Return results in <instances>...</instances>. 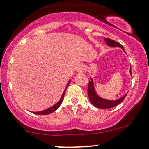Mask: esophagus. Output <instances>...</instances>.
<instances>
[{
  "label": "esophagus",
  "instance_id": "1",
  "mask_svg": "<svg viewBox=\"0 0 149 149\" xmlns=\"http://www.w3.org/2000/svg\"><path fill=\"white\" fill-rule=\"evenodd\" d=\"M84 66H78V68H77V73H83V72H84Z\"/></svg>",
  "mask_w": 149,
  "mask_h": 149
}]
</instances>
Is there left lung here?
Masks as SVG:
<instances>
[{"instance_id": "1", "label": "left lung", "mask_w": 149, "mask_h": 149, "mask_svg": "<svg viewBox=\"0 0 149 149\" xmlns=\"http://www.w3.org/2000/svg\"><path fill=\"white\" fill-rule=\"evenodd\" d=\"M104 41L106 42V45L107 46L110 47H120L123 49V50L125 52L124 50V48L122 45L120 43L115 42V41L112 40L110 39H107V38H104ZM130 73L132 75L131 72V66H130ZM128 93V92H127ZM127 93L126 94H124V96L121 97L118 99H116V100H107V99L103 98V97H100V95L97 93L96 88L94 87V85H93V79L91 77V81L88 83V94L89 100L91 102V104L93 106H95L97 108L100 109H107V108H112V107H114L116 106H117L118 104H119L123 100L125 99L126 96H127Z\"/></svg>"}]
</instances>
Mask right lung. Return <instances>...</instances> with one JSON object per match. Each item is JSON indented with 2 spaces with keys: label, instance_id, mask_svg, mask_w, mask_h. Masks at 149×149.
<instances>
[{
  "label": "right lung",
  "instance_id": "1",
  "mask_svg": "<svg viewBox=\"0 0 149 149\" xmlns=\"http://www.w3.org/2000/svg\"><path fill=\"white\" fill-rule=\"evenodd\" d=\"M71 80H69V82H68L67 85H66V87L65 88L64 91H63V93H62L61 95V97L60 100H59L58 102L57 103H56V104H54V105H52V107H49V108L47 109H45V110H42V111H38V112H33V113H35V114H37V115H47V114H50V113H53V112L56 111V110H57L58 108L59 107H60V105L61 104L62 102H63V97H64V94H65V92H66V88H67V86H69V84L70 83Z\"/></svg>",
  "mask_w": 149,
  "mask_h": 149
}]
</instances>
